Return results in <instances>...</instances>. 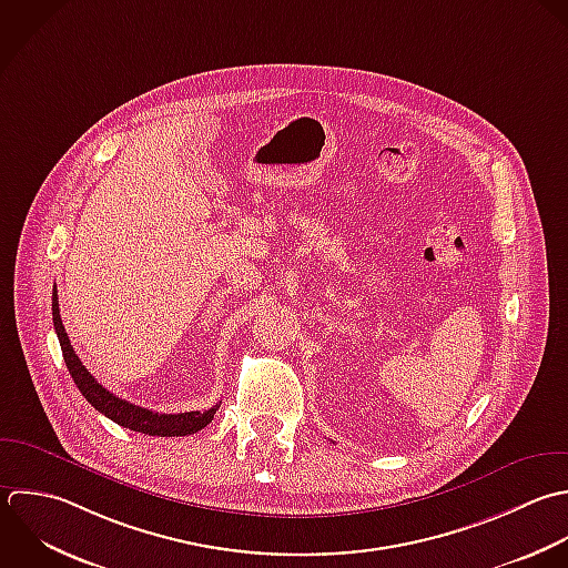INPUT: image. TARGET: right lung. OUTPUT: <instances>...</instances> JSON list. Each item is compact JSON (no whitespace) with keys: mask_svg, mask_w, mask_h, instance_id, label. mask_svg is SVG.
I'll return each instance as SVG.
<instances>
[{"mask_svg":"<svg viewBox=\"0 0 568 568\" xmlns=\"http://www.w3.org/2000/svg\"><path fill=\"white\" fill-rule=\"evenodd\" d=\"M52 323H54V332L61 345V354L65 361V367L74 381V385L79 387L81 396L105 418H110L112 423L130 429V432H139L145 436H161V438H172V436H190L201 432L205 425L212 423L219 405H214L207 412H185V414H159V412H150L143 407H136L128 400H121L119 396L110 394L103 385L97 383V378L81 365L79 356L74 354L70 338L63 329L61 316H59V301H57V292L52 290Z\"/></svg>","mask_w":568,"mask_h":568,"instance_id":"1","label":"right lung"}]
</instances>
